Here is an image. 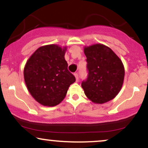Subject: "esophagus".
Returning a JSON list of instances; mask_svg holds the SVG:
<instances>
[{
	"label": "esophagus",
	"mask_w": 148,
	"mask_h": 148,
	"mask_svg": "<svg viewBox=\"0 0 148 148\" xmlns=\"http://www.w3.org/2000/svg\"><path fill=\"white\" fill-rule=\"evenodd\" d=\"M74 76H75L76 81H79V74H78L77 73H75V74H74Z\"/></svg>",
	"instance_id": "obj_1"
}]
</instances>
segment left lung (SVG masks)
<instances>
[{"label": "left lung", "mask_w": 148, "mask_h": 148, "mask_svg": "<svg viewBox=\"0 0 148 148\" xmlns=\"http://www.w3.org/2000/svg\"><path fill=\"white\" fill-rule=\"evenodd\" d=\"M88 75L81 84L85 95L95 103L111 101L123 86L125 67L111 48L101 44L84 47Z\"/></svg>", "instance_id": "left-lung-1"}]
</instances>
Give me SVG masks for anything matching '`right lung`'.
Wrapping results in <instances>:
<instances>
[{
    "instance_id": "obj_1",
    "label": "right lung",
    "mask_w": 148,
    "mask_h": 148,
    "mask_svg": "<svg viewBox=\"0 0 148 148\" xmlns=\"http://www.w3.org/2000/svg\"><path fill=\"white\" fill-rule=\"evenodd\" d=\"M67 47L57 45L40 47L32 54L24 67L23 76L31 96L43 106L59 104L76 79L67 69L64 59Z\"/></svg>"
}]
</instances>
